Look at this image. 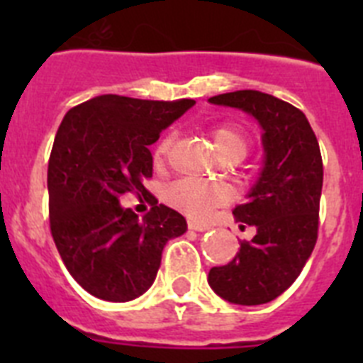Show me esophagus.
I'll return each instance as SVG.
<instances>
[{
	"instance_id": "1",
	"label": "esophagus",
	"mask_w": 363,
	"mask_h": 363,
	"mask_svg": "<svg viewBox=\"0 0 363 363\" xmlns=\"http://www.w3.org/2000/svg\"><path fill=\"white\" fill-rule=\"evenodd\" d=\"M189 229L198 230V233H203V230H209L211 227L205 225V223H198V221H189Z\"/></svg>"
}]
</instances>
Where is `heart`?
Segmentation results:
<instances>
[{
  "label": "heart",
  "mask_w": 363,
  "mask_h": 363,
  "mask_svg": "<svg viewBox=\"0 0 363 363\" xmlns=\"http://www.w3.org/2000/svg\"><path fill=\"white\" fill-rule=\"evenodd\" d=\"M214 147L220 158L227 163L242 162L249 152V136L240 129L238 125L223 123L211 130ZM171 147V136L162 138L154 149V163L163 165ZM163 200L172 209L184 213L192 220H203L211 214V211L225 205L230 200V192L225 185L203 182V179L184 178L172 182L163 192Z\"/></svg>",
  "instance_id": "obj_1"
}]
</instances>
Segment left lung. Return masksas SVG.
Here are the masks:
<instances>
[{
	"label": "left lung",
	"mask_w": 363,
	"mask_h": 363,
	"mask_svg": "<svg viewBox=\"0 0 363 363\" xmlns=\"http://www.w3.org/2000/svg\"><path fill=\"white\" fill-rule=\"evenodd\" d=\"M209 101L249 112L264 129V171L249 200L233 211L242 229L255 227V238L240 242L229 264L209 271L218 296L238 306H259L289 289L316 245L322 154L306 114L284 99L236 91Z\"/></svg>",
	"instance_id": "left-lung-1"
}]
</instances>
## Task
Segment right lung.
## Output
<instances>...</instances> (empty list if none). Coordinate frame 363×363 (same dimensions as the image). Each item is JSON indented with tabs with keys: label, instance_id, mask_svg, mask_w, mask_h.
<instances>
[{
	"label": "right lung",
	"instance_id": "right-lung-1",
	"mask_svg": "<svg viewBox=\"0 0 363 363\" xmlns=\"http://www.w3.org/2000/svg\"><path fill=\"white\" fill-rule=\"evenodd\" d=\"M192 105L194 99L104 94L63 118L49 160L50 233L70 277L92 296H142L165 243L187 230L185 218L158 200L138 220L120 196L145 194L143 179L152 176L149 145Z\"/></svg>",
	"mask_w": 363,
	"mask_h": 363
}]
</instances>
